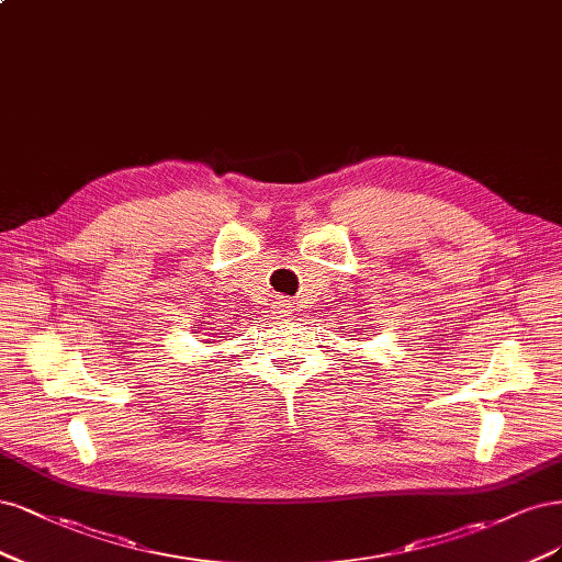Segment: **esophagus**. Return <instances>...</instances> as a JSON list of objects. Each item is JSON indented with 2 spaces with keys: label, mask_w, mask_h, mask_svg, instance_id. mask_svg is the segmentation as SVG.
<instances>
[{
  "label": "esophagus",
  "mask_w": 562,
  "mask_h": 562,
  "mask_svg": "<svg viewBox=\"0 0 562 562\" xmlns=\"http://www.w3.org/2000/svg\"><path fill=\"white\" fill-rule=\"evenodd\" d=\"M289 307H292V303H289L286 299H278L273 303V315L276 317H289Z\"/></svg>",
  "instance_id": "1"
}]
</instances>
